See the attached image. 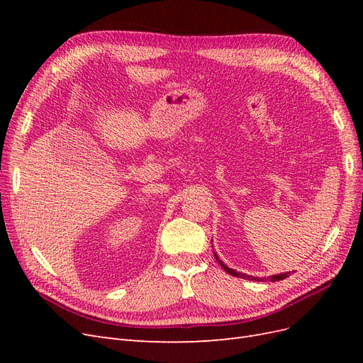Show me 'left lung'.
<instances>
[{"label": "left lung", "instance_id": "8db88e82", "mask_svg": "<svg viewBox=\"0 0 363 363\" xmlns=\"http://www.w3.org/2000/svg\"><path fill=\"white\" fill-rule=\"evenodd\" d=\"M213 256H215V259H216V262L219 263V265H221V268H223L225 272H228L230 276L240 277V279H245V280H252V281H267V280H269V281H279V280H283V279L289 277V274H291V272L276 274V276H271V277H268V279H267V277H263V279H260V277H252V276H247V274H242V272H236L235 269H232V268H228L227 265H224V262L218 257L216 252H213Z\"/></svg>", "mask_w": 363, "mask_h": 363}]
</instances>
